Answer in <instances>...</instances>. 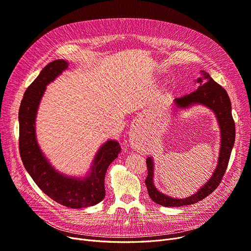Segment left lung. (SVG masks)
<instances>
[{
    "instance_id": "obj_1",
    "label": "left lung",
    "mask_w": 251,
    "mask_h": 251,
    "mask_svg": "<svg viewBox=\"0 0 251 251\" xmlns=\"http://www.w3.org/2000/svg\"><path fill=\"white\" fill-rule=\"evenodd\" d=\"M196 82L199 83V88L189 95L176 99L174 103L178 109H186L195 103L203 104L215 113L220 125L222 138L218 166L213 176L199 191L186 199L179 200L163 194L154 187L152 179L153 161L151 157H148V177L146 179V184L149 195L154 202L164 206L176 207L193 204L202 201L207 195L215 191L226 172L235 142V123L232 117L231 101L227 91L203 70L201 71V76L196 79Z\"/></svg>"
}]
</instances>
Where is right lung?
<instances>
[{
	"mask_svg": "<svg viewBox=\"0 0 251 251\" xmlns=\"http://www.w3.org/2000/svg\"><path fill=\"white\" fill-rule=\"evenodd\" d=\"M68 62L49 63L24 92L19 109V151L22 163L36 185L56 202L71 208L92 206L105 195L104 176L110 164L121 152L116 140L103 143L95 156L90 172L83 179L67 177L56 171L38 147L35 135V118L46 86L54 81Z\"/></svg>",
	"mask_w": 251,
	"mask_h": 251,
	"instance_id": "obj_1",
	"label": "right lung"
}]
</instances>
